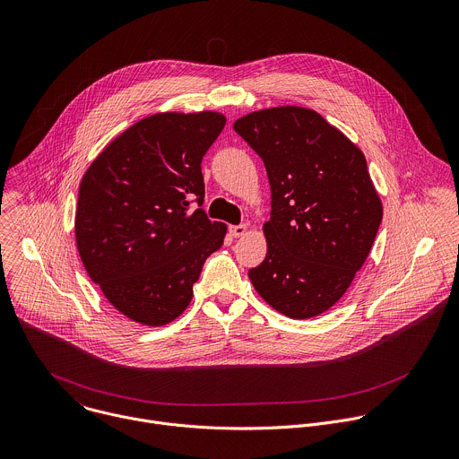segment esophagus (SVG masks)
<instances>
[{
    "mask_svg": "<svg viewBox=\"0 0 459 459\" xmlns=\"http://www.w3.org/2000/svg\"><path fill=\"white\" fill-rule=\"evenodd\" d=\"M229 230H230V234H232L234 238H241V236L247 234L248 227H247V225H232Z\"/></svg>",
    "mask_w": 459,
    "mask_h": 459,
    "instance_id": "esophagus-1",
    "label": "esophagus"
}]
</instances>
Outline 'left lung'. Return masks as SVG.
Wrapping results in <instances>:
<instances>
[{
	"label": "left lung",
	"instance_id": "obj_1",
	"mask_svg": "<svg viewBox=\"0 0 459 459\" xmlns=\"http://www.w3.org/2000/svg\"><path fill=\"white\" fill-rule=\"evenodd\" d=\"M234 129L263 159L272 193L266 257L248 277L279 314L317 317L346 293L382 221L364 152L300 106L252 111Z\"/></svg>",
	"mask_w": 459,
	"mask_h": 459
}]
</instances>
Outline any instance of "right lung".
<instances>
[{"label":"right lung","mask_w":459,"mask_h":459,"mask_svg":"<svg viewBox=\"0 0 459 459\" xmlns=\"http://www.w3.org/2000/svg\"><path fill=\"white\" fill-rule=\"evenodd\" d=\"M227 118L218 111L149 115L113 138L79 186L75 243L104 297L127 319L164 326L193 299L227 225L204 209L202 159Z\"/></svg>","instance_id":"obj_1"}]
</instances>
